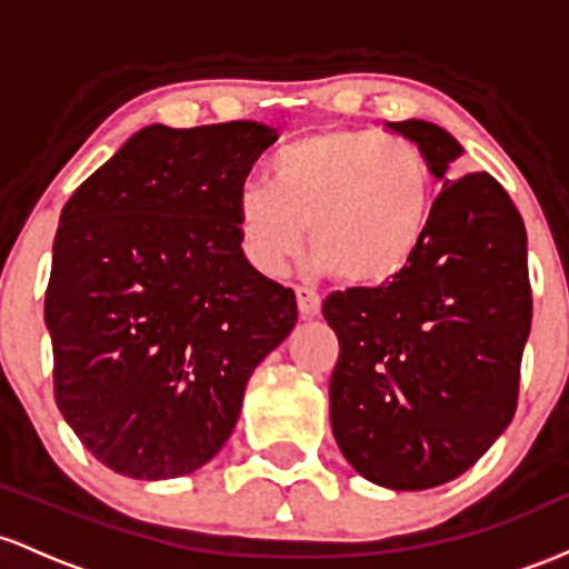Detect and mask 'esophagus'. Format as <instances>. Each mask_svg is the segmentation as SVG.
Returning a JSON list of instances; mask_svg holds the SVG:
<instances>
[{
	"label": "esophagus",
	"instance_id": "34e87169",
	"mask_svg": "<svg viewBox=\"0 0 569 569\" xmlns=\"http://www.w3.org/2000/svg\"><path fill=\"white\" fill-rule=\"evenodd\" d=\"M296 298H298V309H301V315L306 319L317 317L319 309H322V298H319L315 290H309V287H298Z\"/></svg>",
	"mask_w": 569,
	"mask_h": 569
}]
</instances>
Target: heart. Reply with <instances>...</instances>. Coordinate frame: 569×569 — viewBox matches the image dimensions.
Wrapping results in <instances>:
<instances>
[{
	"mask_svg": "<svg viewBox=\"0 0 569 569\" xmlns=\"http://www.w3.org/2000/svg\"><path fill=\"white\" fill-rule=\"evenodd\" d=\"M436 209L430 158L406 137L325 129L284 144L268 184L247 180L233 201L241 252L279 277L306 244L317 268L352 284L398 277L422 247Z\"/></svg>",
	"mask_w": 569,
	"mask_h": 569,
	"instance_id": "b5f03b06",
	"label": "heart"
}]
</instances>
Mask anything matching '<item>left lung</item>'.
Returning <instances> with one entry per match:
<instances>
[{
	"label": "left lung",
	"mask_w": 569,
	"mask_h": 569,
	"mask_svg": "<svg viewBox=\"0 0 569 569\" xmlns=\"http://www.w3.org/2000/svg\"><path fill=\"white\" fill-rule=\"evenodd\" d=\"M387 129L422 147L443 190L392 282L322 303L341 349L330 425L362 478L419 491L473 468L513 419L532 290L525 220L506 188L487 171L449 180L465 150L430 120Z\"/></svg>",
	"instance_id": "left-lung-1"
}]
</instances>
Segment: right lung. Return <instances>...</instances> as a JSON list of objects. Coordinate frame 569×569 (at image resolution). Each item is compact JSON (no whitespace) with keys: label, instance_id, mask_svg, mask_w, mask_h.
Returning a JSON list of instances; mask_svg holds the SVG:
<instances>
[{"label":"right lung","instance_id":"right-lung-1","mask_svg":"<svg viewBox=\"0 0 569 569\" xmlns=\"http://www.w3.org/2000/svg\"><path fill=\"white\" fill-rule=\"evenodd\" d=\"M277 139L254 120L144 126L61 209L44 292L56 406L114 473L203 468L296 328V292L254 271L233 214Z\"/></svg>","mask_w":569,"mask_h":569}]
</instances>
